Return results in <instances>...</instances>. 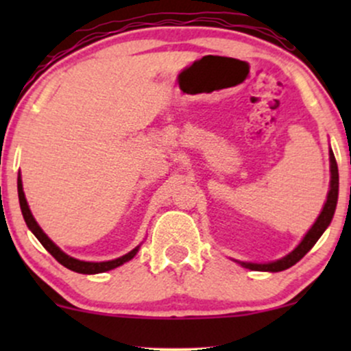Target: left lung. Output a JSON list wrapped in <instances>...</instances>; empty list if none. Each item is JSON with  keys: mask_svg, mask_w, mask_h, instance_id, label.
Listing matches in <instances>:
<instances>
[{"mask_svg": "<svg viewBox=\"0 0 351 351\" xmlns=\"http://www.w3.org/2000/svg\"><path fill=\"white\" fill-rule=\"evenodd\" d=\"M330 171H332V181H330V191L327 196V203H325L324 209H322L320 216L317 217L315 224L310 228V231L305 234L304 241L297 245L293 251L289 254V256L282 257L280 261H276V263H269V264H245L243 263L244 267L251 269V271H269V272H279V271H285V269L292 267L293 264H297L302 257L307 254L310 249L313 247V244L320 239V236L324 234L325 229L328 228V224L332 223L333 213H335L337 208V199H338V167H337V160L333 152L330 150Z\"/></svg>", "mask_w": 351, "mask_h": 351, "instance_id": "8db88e82", "label": "left lung"}]
</instances>
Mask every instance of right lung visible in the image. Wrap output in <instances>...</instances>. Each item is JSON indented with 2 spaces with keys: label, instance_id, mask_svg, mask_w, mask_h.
I'll return each mask as SVG.
<instances>
[{
  "label": "right lung",
  "instance_id": "obj_1",
  "mask_svg": "<svg viewBox=\"0 0 351 351\" xmlns=\"http://www.w3.org/2000/svg\"><path fill=\"white\" fill-rule=\"evenodd\" d=\"M18 196H19V204H21V211H23V217L24 221H26L27 228L33 231V234L38 237L39 243H41L44 247H46V251L51 254L52 257H54L56 261H58L59 264H62L64 267L71 269V271L74 272H79V274H99V272H106V271H110V269H115L119 267V265H122L125 263H128V261L132 259V257L135 256L136 252H138V247H135L134 251H130L128 254H125V256L119 257V259H114V261H107V263H86V261H79V259H74V257L67 256V254H64L60 249L52 241L44 234V231L41 228H39V224L36 223V219L31 215L29 211V206H27V201L24 198V191H23V183H21V178H18Z\"/></svg>",
  "mask_w": 351,
  "mask_h": 351
}]
</instances>
